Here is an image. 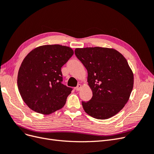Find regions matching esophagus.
Returning <instances> with one entry per match:
<instances>
[{"instance_id": "obj_1", "label": "esophagus", "mask_w": 154, "mask_h": 154, "mask_svg": "<svg viewBox=\"0 0 154 154\" xmlns=\"http://www.w3.org/2000/svg\"><path fill=\"white\" fill-rule=\"evenodd\" d=\"M82 85L81 84H78V85H77V87H76V91H80V89L82 88Z\"/></svg>"}]
</instances>
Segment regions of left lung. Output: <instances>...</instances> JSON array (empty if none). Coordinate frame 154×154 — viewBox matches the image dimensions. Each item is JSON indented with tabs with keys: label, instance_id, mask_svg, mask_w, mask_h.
<instances>
[{
	"label": "left lung",
	"instance_id": "obj_1",
	"mask_svg": "<svg viewBox=\"0 0 154 154\" xmlns=\"http://www.w3.org/2000/svg\"><path fill=\"white\" fill-rule=\"evenodd\" d=\"M76 57L87 70L92 97L82 101L85 112L98 119L117 114L127 103L133 89L134 74L127 60L112 48H76Z\"/></svg>",
	"mask_w": 154,
	"mask_h": 154
}]
</instances>
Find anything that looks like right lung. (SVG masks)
<instances>
[{
    "label": "right lung",
    "mask_w": 154,
    "mask_h": 154,
    "mask_svg": "<svg viewBox=\"0 0 154 154\" xmlns=\"http://www.w3.org/2000/svg\"><path fill=\"white\" fill-rule=\"evenodd\" d=\"M74 54L69 47L44 45L32 49L18 70L17 85L29 109L48 115L62 109L72 88L62 84L61 68Z\"/></svg>",
    "instance_id": "right-lung-1"
}]
</instances>
